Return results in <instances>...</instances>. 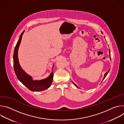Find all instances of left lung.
I'll use <instances>...</instances> for the list:
<instances>
[{
    "mask_svg": "<svg viewBox=\"0 0 124 124\" xmlns=\"http://www.w3.org/2000/svg\"><path fill=\"white\" fill-rule=\"evenodd\" d=\"M101 33H102V34H103V33H102V32H101ZM104 38H105V37H104ZM109 58H110V59L111 60V57H110V49H109ZM109 70H110V69H109V70H108V71L107 72H106V73L104 74V77H103V79H102V81L103 80V79H104L105 78L106 76H107V75L108 74V72H109ZM102 81H101V82H102ZM72 82H73V81H72ZM73 84H74V85H75V86H76L77 88H78V86H77V85H76L75 83H74L73 82Z\"/></svg>",
    "mask_w": 124,
    "mask_h": 124,
    "instance_id": "obj_1",
    "label": "left lung"
}]
</instances>
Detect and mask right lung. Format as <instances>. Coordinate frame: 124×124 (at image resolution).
<instances>
[{
	"label": "right lung",
	"mask_w": 124,
	"mask_h": 124,
	"mask_svg": "<svg viewBox=\"0 0 124 124\" xmlns=\"http://www.w3.org/2000/svg\"><path fill=\"white\" fill-rule=\"evenodd\" d=\"M24 32V31H23L21 34L20 38L17 41L14 49L13 62L15 73L17 79L30 90L34 92L44 91L47 89L51 86L53 80V77H54V73H53L52 70L51 74L47 78L41 80H33L32 77L25 73L22 68L19 61L18 50ZM54 64L52 66V70L54 68Z\"/></svg>",
	"instance_id": "1"
}]
</instances>
